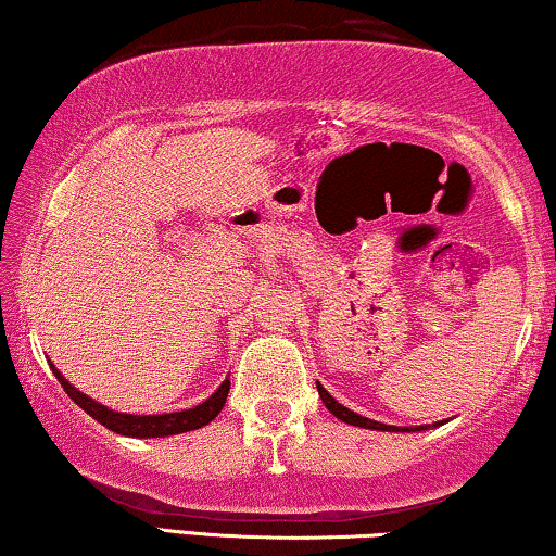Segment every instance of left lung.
<instances>
[{
    "label": "left lung",
    "instance_id": "obj_1",
    "mask_svg": "<svg viewBox=\"0 0 556 556\" xmlns=\"http://www.w3.org/2000/svg\"><path fill=\"white\" fill-rule=\"evenodd\" d=\"M318 395H320V400H323V405H326L328 410L333 413L336 418L343 420V424H349V426L371 428V431H400V433L426 431V426H416V428H407V426H388V424H377V420H371V418H364V416H359V413H354V410H349V407H343L333 395H328V390L323 388V384H318Z\"/></svg>",
    "mask_w": 556,
    "mask_h": 556
}]
</instances>
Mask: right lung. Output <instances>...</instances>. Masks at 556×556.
I'll return each instance as SVG.
<instances>
[{
    "instance_id": "right-lung-1",
    "label": "right lung",
    "mask_w": 556,
    "mask_h": 556,
    "mask_svg": "<svg viewBox=\"0 0 556 556\" xmlns=\"http://www.w3.org/2000/svg\"><path fill=\"white\" fill-rule=\"evenodd\" d=\"M51 369H53L55 379L61 382V388L66 390V395L72 397L76 405L84 407V413H89L97 424L110 428V431L132 435V439H159V435L187 433V431H194V428L207 426L210 420H213L217 413L223 410V405H226V397H228V390H230V379H226V382H223L220 388H217L213 395L205 400V403L189 407V410L164 413V416H132V413L110 410V407L97 403V400L87 397L84 392L76 390L74 384H68V379H63V375L53 367V364H51Z\"/></svg>"
}]
</instances>
